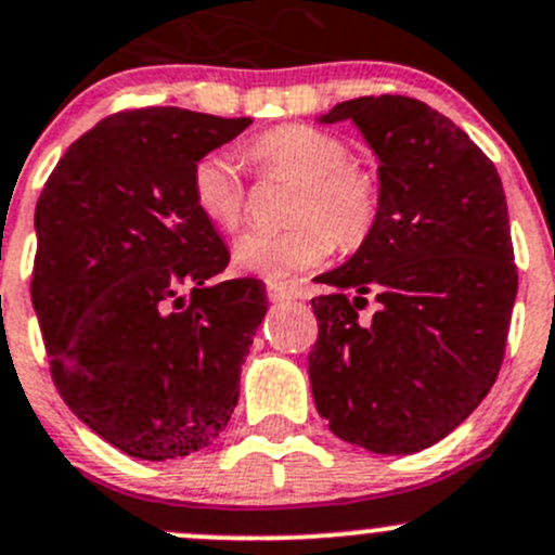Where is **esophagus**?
<instances>
[{
	"mask_svg": "<svg viewBox=\"0 0 555 555\" xmlns=\"http://www.w3.org/2000/svg\"><path fill=\"white\" fill-rule=\"evenodd\" d=\"M266 293H268V300H271V304H287V300H293V293L284 287H279V284H268Z\"/></svg>",
	"mask_w": 555,
	"mask_h": 555,
	"instance_id": "esophagus-1",
	"label": "esophagus"
}]
</instances>
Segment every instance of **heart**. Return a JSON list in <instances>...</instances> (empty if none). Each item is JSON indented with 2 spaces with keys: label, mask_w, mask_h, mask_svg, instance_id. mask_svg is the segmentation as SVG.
<instances>
[{
  "label": "heart",
  "mask_w": 555,
  "mask_h": 555,
  "mask_svg": "<svg viewBox=\"0 0 555 555\" xmlns=\"http://www.w3.org/2000/svg\"><path fill=\"white\" fill-rule=\"evenodd\" d=\"M260 173L298 179L284 231H246L233 244V262L251 276L284 282L327 260L335 242L346 249L371 236L382 190L376 173L349 158V150L322 128L287 122L246 144ZM190 193L201 215L233 231L244 217V173L231 153L211 150L190 171Z\"/></svg>",
  "instance_id": "b5f03b06"
}]
</instances>
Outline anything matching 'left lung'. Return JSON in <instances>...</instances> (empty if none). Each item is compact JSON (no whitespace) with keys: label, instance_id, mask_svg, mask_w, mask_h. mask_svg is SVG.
Returning a JSON list of instances; mask_svg holds the SVG:
<instances>
[{"label":"left lung","instance_id":"8db88e82","mask_svg":"<svg viewBox=\"0 0 555 555\" xmlns=\"http://www.w3.org/2000/svg\"><path fill=\"white\" fill-rule=\"evenodd\" d=\"M378 158L371 236L319 282L309 354L319 416L346 443L416 453L453 433L489 395L518 293L502 179L446 115L408 96L335 104ZM379 311L359 322L366 295Z\"/></svg>","mask_w":555,"mask_h":555}]
</instances>
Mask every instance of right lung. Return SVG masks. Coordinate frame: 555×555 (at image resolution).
Instances as JSON below:
<instances>
[{
    "label": "right lung",
    "mask_w": 555,
    "mask_h": 555,
    "mask_svg": "<svg viewBox=\"0 0 555 555\" xmlns=\"http://www.w3.org/2000/svg\"><path fill=\"white\" fill-rule=\"evenodd\" d=\"M249 122L179 106L117 112L66 150L37 201L31 304L55 389L128 456L206 449L238 402L266 287L211 282L231 255L195 206L190 171Z\"/></svg>",
    "instance_id": "obj_1"
}]
</instances>
